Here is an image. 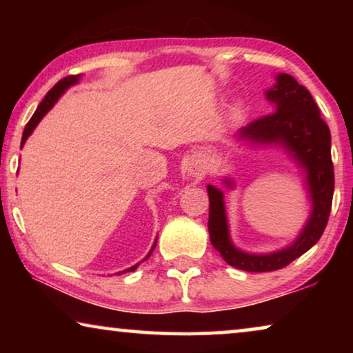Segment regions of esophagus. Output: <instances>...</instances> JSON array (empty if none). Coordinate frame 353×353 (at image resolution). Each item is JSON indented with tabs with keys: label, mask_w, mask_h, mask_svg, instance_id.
<instances>
[{
	"label": "esophagus",
	"mask_w": 353,
	"mask_h": 353,
	"mask_svg": "<svg viewBox=\"0 0 353 353\" xmlns=\"http://www.w3.org/2000/svg\"><path fill=\"white\" fill-rule=\"evenodd\" d=\"M205 173V165L201 157H192L190 163H188V175L192 178H201Z\"/></svg>",
	"instance_id": "obj_1"
}]
</instances>
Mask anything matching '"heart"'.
<instances>
[{
	"mask_svg": "<svg viewBox=\"0 0 353 353\" xmlns=\"http://www.w3.org/2000/svg\"><path fill=\"white\" fill-rule=\"evenodd\" d=\"M239 112H241L239 108H238V109H234V115H239Z\"/></svg>",
	"mask_w": 353,
	"mask_h": 353,
	"instance_id": "heart-1",
	"label": "heart"
}]
</instances>
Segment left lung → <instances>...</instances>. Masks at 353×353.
I'll return each mask as SVG.
<instances>
[{"instance_id":"obj_1","label":"left lung","mask_w":353,"mask_h":353,"mask_svg":"<svg viewBox=\"0 0 353 353\" xmlns=\"http://www.w3.org/2000/svg\"><path fill=\"white\" fill-rule=\"evenodd\" d=\"M274 112L263 115L239 130L238 138L254 144H278L305 172L312 212L301 234L291 245L272 254H249L230 239L223 192L209 185L210 243L228 265L244 272L262 273L284 268L321 238L330 219L334 194V167L331 161V133L310 91L289 74H278L276 85L267 91ZM225 185L233 188L226 178Z\"/></svg>"}]
</instances>
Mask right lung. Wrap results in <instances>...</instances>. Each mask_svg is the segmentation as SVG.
Returning <instances> with one entry per match:
<instances>
[{
	"label": "right lung",
	"mask_w": 353,
	"mask_h": 353,
	"mask_svg": "<svg viewBox=\"0 0 353 353\" xmlns=\"http://www.w3.org/2000/svg\"><path fill=\"white\" fill-rule=\"evenodd\" d=\"M80 77H81V75H69V77H64V79L57 81V83H56L54 86H52V88H51L50 91H48V94L45 96V99L41 101L40 105H38L37 110H35V114L32 115V119L28 120V123L26 125V128H23V134H22V143H21V148L23 146V144H26L27 138L30 137L32 132H33V130H35L37 125L40 123V120L46 115L48 110H50V109L52 108V105L56 104V101L61 98V94L64 93V91H65L67 88H69V86L75 85V83H79ZM156 244H157V239H156V243H154V245L151 248V250H149V254L146 255V259L151 257V254H152L154 248H156ZM146 259H144V260H146ZM138 265H139V263L133 265V267H130L128 270H123V272H120V273H125V272H134V270L138 268ZM120 273H119V274H120Z\"/></svg>",
	"instance_id": "right-lung-1"
}]
</instances>
